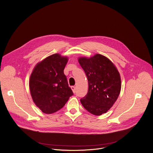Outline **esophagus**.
Segmentation results:
<instances>
[{"label":"esophagus","instance_id":"obj_1","mask_svg":"<svg viewBox=\"0 0 153 153\" xmlns=\"http://www.w3.org/2000/svg\"><path fill=\"white\" fill-rule=\"evenodd\" d=\"M71 88H72V91H73V92L75 94V93L76 92L75 87V86H72V87H71Z\"/></svg>","mask_w":153,"mask_h":153}]
</instances>
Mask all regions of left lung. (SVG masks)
<instances>
[{
	"label": "left lung",
	"mask_w": 153,
	"mask_h": 153,
	"mask_svg": "<svg viewBox=\"0 0 153 153\" xmlns=\"http://www.w3.org/2000/svg\"><path fill=\"white\" fill-rule=\"evenodd\" d=\"M78 62L87 76L88 88L80 101L89 113H105L117 100L121 89L120 74L111 61L100 54L81 57Z\"/></svg>",
	"instance_id": "left-lung-1"
}]
</instances>
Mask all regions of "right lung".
<instances>
[{
  "mask_svg": "<svg viewBox=\"0 0 153 153\" xmlns=\"http://www.w3.org/2000/svg\"><path fill=\"white\" fill-rule=\"evenodd\" d=\"M68 61L66 56L53 54L39 63L30 75V95L44 113L58 111L74 95L64 74Z\"/></svg>",
  "mask_w": 153,
  "mask_h": 153,
  "instance_id": "obj_1",
  "label": "right lung"
}]
</instances>
